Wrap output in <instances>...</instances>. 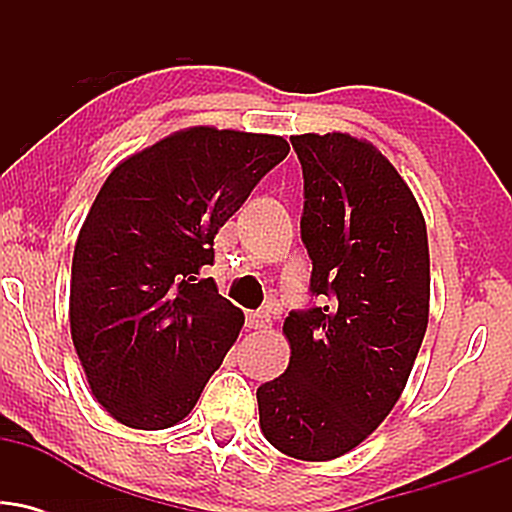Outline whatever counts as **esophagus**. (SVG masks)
Here are the masks:
<instances>
[{"label": "esophagus", "mask_w": 512, "mask_h": 512, "mask_svg": "<svg viewBox=\"0 0 512 512\" xmlns=\"http://www.w3.org/2000/svg\"><path fill=\"white\" fill-rule=\"evenodd\" d=\"M248 327H250V330H269V327H272L269 313H250L248 315Z\"/></svg>", "instance_id": "34e87169"}]
</instances>
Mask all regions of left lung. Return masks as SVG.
Wrapping results in <instances>:
<instances>
[{
	"label": "left lung",
	"mask_w": 512,
	"mask_h": 512,
	"mask_svg": "<svg viewBox=\"0 0 512 512\" xmlns=\"http://www.w3.org/2000/svg\"><path fill=\"white\" fill-rule=\"evenodd\" d=\"M291 144L322 303L286 317L289 368L257 387V404L276 450L325 462L363 443L402 395L428 325L431 262L424 214L373 144L344 132Z\"/></svg>",
	"instance_id": "left-lung-1"
}]
</instances>
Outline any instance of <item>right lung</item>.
<instances>
[{
	"label": "right lung",
	"mask_w": 512,
	"mask_h": 512,
	"mask_svg": "<svg viewBox=\"0 0 512 512\" xmlns=\"http://www.w3.org/2000/svg\"><path fill=\"white\" fill-rule=\"evenodd\" d=\"M289 154L274 134L190 127L117 163L72 260L69 322L93 397L129 428L190 414L245 317L202 269L214 236Z\"/></svg>",
	"instance_id": "1"
}]
</instances>
